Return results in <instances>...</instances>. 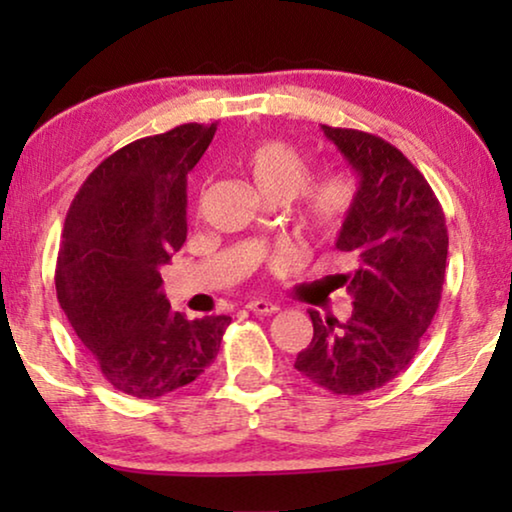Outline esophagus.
Masks as SVG:
<instances>
[{
  "instance_id": "obj_1",
  "label": "esophagus",
  "mask_w": 512,
  "mask_h": 512,
  "mask_svg": "<svg viewBox=\"0 0 512 512\" xmlns=\"http://www.w3.org/2000/svg\"><path fill=\"white\" fill-rule=\"evenodd\" d=\"M247 310L258 314V317H270V314H275L279 307L275 303H270V300H251V303H247Z\"/></svg>"
}]
</instances>
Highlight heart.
I'll return each mask as SVG.
<instances>
[{"instance_id": "b5f03b06", "label": "heart", "mask_w": 512, "mask_h": 512, "mask_svg": "<svg viewBox=\"0 0 512 512\" xmlns=\"http://www.w3.org/2000/svg\"><path fill=\"white\" fill-rule=\"evenodd\" d=\"M249 177L265 200H291L307 237L331 242L340 235L359 198V184L345 170H333L307 181L310 163L305 153L282 139L261 142L247 158Z\"/></svg>"}]
</instances>
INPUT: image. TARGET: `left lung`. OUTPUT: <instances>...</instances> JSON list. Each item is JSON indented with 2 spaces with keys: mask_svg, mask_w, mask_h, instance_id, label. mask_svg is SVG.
<instances>
[{
  "mask_svg": "<svg viewBox=\"0 0 512 512\" xmlns=\"http://www.w3.org/2000/svg\"><path fill=\"white\" fill-rule=\"evenodd\" d=\"M359 174V198L335 249L354 256L340 275L352 293L347 321L310 310L314 338L298 354L307 380L338 396L380 389L410 366L438 310L447 226L424 174L382 137L321 125Z\"/></svg>",
  "mask_w": 512,
  "mask_h": 512,
  "instance_id": "8db88e82",
  "label": "left lung"
}]
</instances>
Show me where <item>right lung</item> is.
Wrapping results in <instances>:
<instances>
[{"label": "right lung", "instance_id": "1", "mask_svg": "<svg viewBox=\"0 0 512 512\" xmlns=\"http://www.w3.org/2000/svg\"><path fill=\"white\" fill-rule=\"evenodd\" d=\"M216 123H184L104 158L69 205L55 291L111 387L158 398L191 384L219 354L230 317L172 312L160 268L186 242V177Z\"/></svg>", "mask_w": 512, "mask_h": 512}]
</instances>
